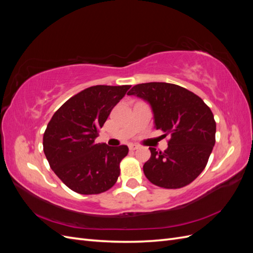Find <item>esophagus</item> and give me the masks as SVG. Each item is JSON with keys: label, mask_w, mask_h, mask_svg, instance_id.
I'll use <instances>...</instances> for the list:
<instances>
[{"label": "esophagus", "mask_w": 253, "mask_h": 253, "mask_svg": "<svg viewBox=\"0 0 253 253\" xmlns=\"http://www.w3.org/2000/svg\"><path fill=\"white\" fill-rule=\"evenodd\" d=\"M139 148V145H137V144H134V143H131L128 145V149L131 150V151H135V150H137Z\"/></svg>", "instance_id": "1"}]
</instances>
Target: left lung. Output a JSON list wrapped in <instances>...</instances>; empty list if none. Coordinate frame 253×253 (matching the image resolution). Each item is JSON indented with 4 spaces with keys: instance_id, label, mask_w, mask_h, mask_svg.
<instances>
[{
    "instance_id": "1",
    "label": "left lung",
    "mask_w": 253,
    "mask_h": 253,
    "mask_svg": "<svg viewBox=\"0 0 253 253\" xmlns=\"http://www.w3.org/2000/svg\"><path fill=\"white\" fill-rule=\"evenodd\" d=\"M127 95L148 102L155 128L171 137L164 152L149 148L145 177L166 189L189 185L205 169L215 144L216 124L209 106L192 91L166 82L137 84Z\"/></svg>"
}]
</instances>
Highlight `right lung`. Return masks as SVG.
Listing matches in <instances>:
<instances>
[{
    "label": "right lung",
    "instance_id": "right-lung-1",
    "mask_svg": "<svg viewBox=\"0 0 253 253\" xmlns=\"http://www.w3.org/2000/svg\"><path fill=\"white\" fill-rule=\"evenodd\" d=\"M131 85H95L70 98L53 114L43 136V150L51 170L75 192H105L116 183L126 145L96 143L113 108Z\"/></svg>",
    "mask_w": 253,
    "mask_h": 253
}]
</instances>
